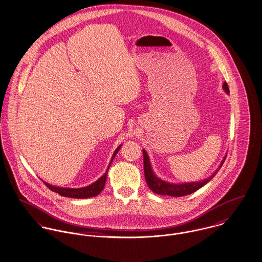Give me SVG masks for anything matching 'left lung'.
<instances>
[{
    "instance_id": "left-lung-1",
    "label": "left lung",
    "mask_w": 262,
    "mask_h": 262,
    "mask_svg": "<svg viewBox=\"0 0 262 262\" xmlns=\"http://www.w3.org/2000/svg\"><path fill=\"white\" fill-rule=\"evenodd\" d=\"M223 88L227 93H229V88L226 82H224ZM143 152H144V171H145V181H146L148 188L154 193H156L158 195H167V196H172V197H182V196H186V195L196 192L198 189L203 187L204 185H206L209 181H211L213 179V177L217 174V172L220 170V168L222 167V165L225 161V159H224V161L220 165V168L214 174L210 176L208 179L203 180L201 182L185 183V184L178 185V184H170V183L164 182L154 174L150 164H149L147 154L145 150H143Z\"/></svg>"
}]
</instances>
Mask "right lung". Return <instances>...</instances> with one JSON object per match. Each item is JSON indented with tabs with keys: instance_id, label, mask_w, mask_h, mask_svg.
I'll list each match as a JSON object with an SVG mask.
<instances>
[{
	"instance_id": "obj_1",
	"label": "right lung",
	"mask_w": 262,
	"mask_h": 262,
	"mask_svg": "<svg viewBox=\"0 0 262 262\" xmlns=\"http://www.w3.org/2000/svg\"><path fill=\"white\" fill-rule=\"evenodd\" d=\"M120 145L117 147L116 149V151L114 152L113 155V158H112V161H111V164L113 162V160L115 159L116 155L119 149ZM111 164L108 165V168L106 170V172L104 173V174L99 178L96 182H94L93 184L89 185L88 187H84V188H79V189H69V188H59V187H54L52 185H49L47 183L44 182V184L53 192L55 193H58L60 196H63V197H68V198H77V199H85V198H90V197H94V196H97L102 190H103V187L105 185V181H106V176H107V171L110 169V166Z\"/></svg>"
}]
</instances>
